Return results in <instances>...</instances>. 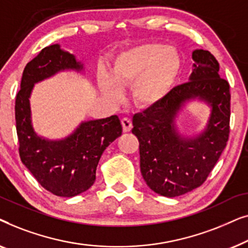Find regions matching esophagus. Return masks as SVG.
I'll list each match as a JSON object with an SVG mask.
<instances>
[{
  "mask_svg": "<svg viewBox=\"0 0 248 248\" xmlns=\"http://www.w3.org/2000/svg\"><path fill=\"white\" fill-rule=\"evenodd\" d=\"M121 122H122V125H123V132H125V133H126V132H130L132 130L131 120H128V118L124 117V118H122Z\"/></svg>",
  "mask_w": 248,
  "mask_h": 248,
  "instance_id": "1",
  "label": "esophagus"
}]
</instances>
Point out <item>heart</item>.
I'll list each match as a JSON object with an SVG mask.
<instances>
[{
    "label": "heart",
    "mask_w": 248,
    "mask_h": 248,
    "mask_svg": "<svg viewBox=\"0 0 248 248\" xmlns=\"http://www.w3.org/2000/svg\"><path fill=\"white\" fill-rule=\"evenodd\" d=\"M179 71V56L162 44H143L117 57L110 73H100L101 93L111 103H120L122 88L132 87V100L138 107L158 104L170 90Z\"/></svg>",
    "instance_id": "obj_1"
}]
</instances>
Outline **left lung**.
<instances>
[{
  "instance_id": "left-lung-1",
  "label": "left lung",
  "mask_w": 248,
  "mask_h": 248,
  "mask_svg": "<svg viewBox=\"0 0 248 248\" xmlns=\"http://www.w3.org/2000/svg\"><path fill=\"white\" fill-rule=\"evenodd\" d=\"M192 59L188 82L133 116L132 133L140 142L142 177L152 191L167 198L201 186L229 137V83L220 78L218 61L208 50H193ZM195 100L210 108L208 122L199 134H181L177 118L186 105Z\"/></svg>"
}]
</instances>
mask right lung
Listing matches in <instances>:
<instances>
[{
    "instance_id": "right-lung-1",
    "label": "right lung",
    "mask_w": 248,
    "mask_h": 248,
    "mask_svg": "<svg viewBox=\"0 0 248 248\" xmlns=\"http://www.w3.org/2000/svg\"><path fill=\"white\" fill-rule=\"evenodd\" d=\"M69 71L86 74L83 63L60 44L45 47L26 65L16 98L20 159L44 188L63 198L79 195L93 186L101 155L123 131L116 115L82 121L61 139L44 137L35 130L30 106L35 84Z\"/></svg>"
}]
</instances>
